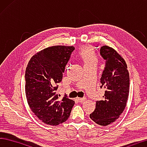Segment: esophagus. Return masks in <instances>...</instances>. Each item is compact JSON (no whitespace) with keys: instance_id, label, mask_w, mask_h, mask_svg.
<instances>
[{"instance_id":"34e87169","label":"esophagus","mask_w":147,"mask_h":147,"mask_svg":"<svg viewBox=\"0 0 147 147\" xmlns=\"http://www.w3.org/2000/svg\"><path fill=\"white\" fill-rule=\"evenodd\" d=\"M77 99H78V101H79V102H83V101H84L86 100V98L85 97H83V98H77Z\"/></svg>"}]
</instances>
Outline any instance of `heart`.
<instances>
[{"label":"heart","instance_id":"1","mask_svg":"<svg viewBox=\"0 0 147 147\" xmlns=\"http://www.w3.org/2000/svg\"><path fill=\"white\" fill-rule=\"evenodd\" d=\"M79 57L83 62L84 66H96L98 59L94 49L90 46H83L79 51Z\"/></svg>","mask_w":147,"mask_h":147}]
</instances>
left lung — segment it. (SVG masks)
<instances>
[{
	"label": "left lung",
	"instance_id": "obj_1",
	"mask_svg": "<svg viewBox=\"0 0 147 147\" xmlns=\"http://www.w3.org/2000/svg\"><path fill=\"white\" fill-rule=\"evenodd\" d=\"M100 54L105 60L100 88H105V92L102 99L96 101V109L90 117L97 124L107 126L114 123L125 109L129 94L130 78L127 64L115 50L101 46Z\"/></svg>",
	"mask_w": 147,
	"mask_h": 147
}]
</instances>
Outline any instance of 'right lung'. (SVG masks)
<instances>
[{"label": "right lung", "instance_id": "right-lung-1", "mask_svg": "<svg viewBox=\"0 0 147 147\" xmlns=\"http://www.w3.org/2000/svg\"><path fill=\"white\" fill-rule=\"evenodd\" d=\"M74 46H56L33 55L25 73V92L28 103L38 119L55 126L68 119L74 101L66 95L59 101L56 91L63 79L65 66Z\"/></svg>", "mask_w": 147, "mask_h": 147}]
</instances>
